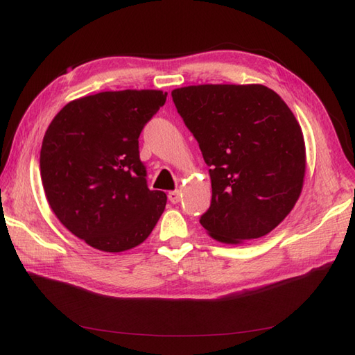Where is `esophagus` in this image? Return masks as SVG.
<instances>
[{
	"label": "esophagus",
	"instance_id": "1",
	"mask_svg": "<svg viewBox=\"0 0 355 355\" xmlns=\"http://www.w3.org/2000/svg\"><path fill=\"white\" fill-rule=\"evenodd\" d=\"M168 198H169V201L172 202V205H177V202L180 201V198H182V193H180L178 191H171L168 193Z\"/></svg>",
	"mask_w": 355,
	"mask_h": 355
}]
</instances>
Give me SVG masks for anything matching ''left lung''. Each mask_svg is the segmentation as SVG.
<instances>
[{"instance_id":"1","label":"left lung","mask_w":355,"mask_h":355,"mask_svg":"<svg viewBox=\"0 0 355 355\" xmlns=\"http://www.w3.org/2000/svg\"><path fill=\"white\" fill-rule=\"evenodd\" d=\"M172 101L209 166L212 201L200 223L220 243L267 235L302 192L305 141L281 96L263 85H191Z\"/></svg>"}]
</instances>
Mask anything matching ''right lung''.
I'll use <instances>...</instances> for the list:
<instances>
[{
  "label": "right lung",
  "instance_id": "right-lung-1",
  "mask_svg": "<svg viewBox=\"0 0 355 355\" xmlns=\"http://www.w3.org/2000/svg\"><path fill=\"white\" fill-rule=\"evenodd\" d=\"M166 96L123 89L80 97L45 131V197L58 220L97 250L119 253L141 244L163 214L168 198L148 187L139 137Z\"/></svg>",
  "mask_w": 355,
  "mask_h": 355
}]
</instances>
